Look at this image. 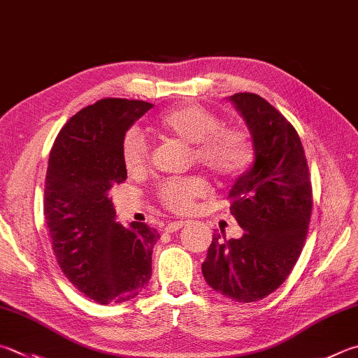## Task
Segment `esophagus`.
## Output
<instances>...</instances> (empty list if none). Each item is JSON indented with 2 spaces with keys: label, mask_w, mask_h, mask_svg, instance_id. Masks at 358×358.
Wrapping results in <instances>:
<instances>
[{
  "label": "esophagus",
  "mask_w": 358,
  "mask_h": 358,
  "mask_svg": "<svg viewBox=\"0 0 358 358\" xmlns=\"http://www.w3.org/2000/svg\"><path fill=\"white\" fill-rule=\"evenodd\" d=\"M187 224V220H175V222H169L166 227H164V230L167 231V233H173V231H178L180 229H183V227H186Z\"/></svg>",
  "instance_id": "esophagus-1"
}]
</instances>
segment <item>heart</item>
Segmentation results:
<instances>
[{
	"mask_svg": "<svg viewBox=\"0 0 358 358\" xmlns=\"http://www.w3.org/2000/svg\"><path fill=\"white\" fill-rule=\"evenodd\" d=\"M152 128L162 138L191 145L194 161L220 178L239 177L253 159V144L249 131L241 127L222 125L219 115L194 103L169 109L155 120ZM120 153L127 173H144L148 148L138 133L127 134ZM206 192L208 185L203 178L169 180L159 186L158 199L169 211L189 213Z\"/></svg>",
	"mask_w": 358,
	"mask_h": 358,
	"instance_id": "b5f03b06",
	"label": "heart"
}]
</instances>
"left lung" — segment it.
Here are the masks:
<instances>
[{"label":"left lung","mask_w":358,"mask_h":358,"mask_svg":"<svg viewBox=\"0 0 358 358\" xmlns=\"http://www.w3.org/2000/svg\"><path fill=\"white\" fill-rule=\"evenodd\" d=\"M250 129L255 159L229 192L239 239L213 235L201 272L235 302H257L287 280L301 255L311 216V183L294 127L257 94L229 99Z\"/></svg>","instance_id":"8db88e82"}]
</instances>
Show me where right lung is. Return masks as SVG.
Wrapping results in <instances>:
<instances>
[{
  "mask_svg": "<svg viewBox=\"0 0 358 358\" xmlns=\"http://www.w3.org/2000/svg\"><path fill=\"white\" fill-rule=\"evenodd\" d=\"M152 108L141 100L96 101L62 127L50 153L43 214L57 264L78 291L101 305L129 301L152 277L159 235L147 224L115 222L108 196L127 180L125 134Z\"/></svg>",
  "mask_w": 358,
  "mask_h": 358,
  "instance_id": "add662e5",
  "label": "right lung"
}]
</instances>
